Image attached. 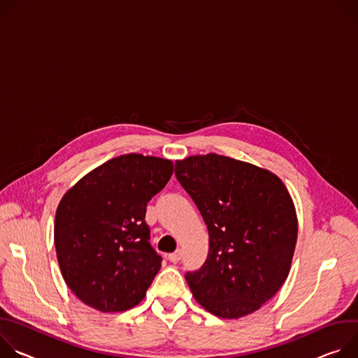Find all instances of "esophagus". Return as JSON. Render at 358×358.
Wrapping results in <instances>:
<instances>
[{"mask_svg":"<svg viewBox=\"0 0 358 358\" xmlns=\"http://www.w3.org/2000/svg\"><path fill=\"white\" fill-rule=\"evenodd\" d=\"M168 259H169V262H172V263H178V262L182 259V253H180V250H178V252H175V253L168 255Z\"/></svg>","mask_w":358,"mask_h":358,"instance_id":"34e87169","label":"esophagus"}]
</instances>
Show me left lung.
<instances>
[{"label":"left lung","instance_id":"left-lung-1","mask_svg":"<svg viewBox=\"0 0 358 358\" xmlns=\"http://www.w3.org/2000/svg\"><path fill=\"white\" fill-rule=\"evenodd\" d=\"M175 175L209 231V253L185 279L209 313L239 319L286 282L297 241V216L274 173L217 153L189 156Z\"/></svg>","mask_w":358,"mask_h":358}]
</instances>
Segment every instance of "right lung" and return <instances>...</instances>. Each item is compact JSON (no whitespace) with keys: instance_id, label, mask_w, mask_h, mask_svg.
I'll list each match as a JSON object with an SVG mask.
<instances>
[{"instance_id":"add662e5","label":"right lung","mask_w":358,"mask_h":358,"mask_svg":"<svg viewBox=\"0 0 358 358\" xmlns=\"http://www.w3.org/2000/svg\"><path fill=\"white\" fill-rule=\"evenodd\" d=\"M173 173L168 159L138 153L110 159L61 199L54 241L64 280L103 313L139 304L162 257L150 246L146 205Z\"/></svg>"}]
</instances>
